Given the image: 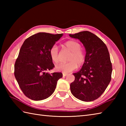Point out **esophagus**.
<instances>
[{
	"label": "esophagus",
	"mask_w": 126,
	"mask_h": 126,
	"mask_svg": "<svg viewBox=\"0 0 126 126\" xmlns=\"http://www.w3.org/2000/svg\"><path fill=\"white\" fill-rule=\"evenodd\" d=\"M68 74H64V73H63V77H65L66 76H67Z\"/></svg>",
	"instance_id": "1"
}]
</instances>
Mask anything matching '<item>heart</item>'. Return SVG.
<instances>
[{"label":"heart","instance_id":"1","mask_svg":"<svg viewBox=\"0 0 126 126\" xmlns=\"http://www.w3.org/2000/svg\"><path fill=\"white\" fill-rule=\"evenodd\" d=\"M64 46L71 51L68 63H61L56 65L57 70L67 74L75 70L79 66H82L85 61V54L79 42L74 40H70L66 42ZM51 60L53 63H57L59 61V53L58 47L56 45H53L51 47L49 51Z\"/></svg>","mask_w":126,"mask_h":126}]
</instances>
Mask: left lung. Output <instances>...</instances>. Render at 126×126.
<instances>
[{"label": "left lung", "mask_w": 126, "mask_h": 126, "mask_svg": "<svg viewBox=\"0 0 126 126\" xmlns=\"http://www.w3.org/2000/svg\"><path fill=\"white\" fill-rule=\"evenodd\" d=\"M83 44L85 61L80 70L74 73L75 81L70 84V90L79 100L90 102L102 94L110 82L112 65L106 45L95 34L81 31L69 34Z\"/></svg>", "instance_id": "1"}]
</instances>
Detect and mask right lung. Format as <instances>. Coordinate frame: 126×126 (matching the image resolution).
Returning a JSON list of instances; mask_svg holds the SVG:
<instances>
[{
	"label": "right lung",
	"mask_w": 126,
	"mask_h": 126,
	"mask_svg": "<svg viewBox=\"0 0 126 126\" xmlns=\"http://www.w3.org/2000/svg\"><path fill=\"white\" fill-rule=\"evenodd\" d=\"M63 33L39 32L24 42L15 64V76L24 95L34 101L50 97L54 92L61 73H47L54 68L49 51Z\"/></svg>",
	"instance_id": "right-lung-1"
}]
</instances>
